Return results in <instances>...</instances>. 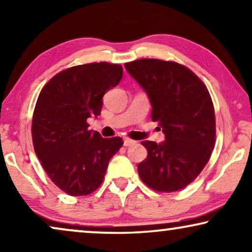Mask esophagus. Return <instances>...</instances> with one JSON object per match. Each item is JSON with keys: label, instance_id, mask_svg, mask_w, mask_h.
Listing matches in <instances>:
<instances>
[{"label": "esophagus", "instance_id": "34e87169", "mask_svg": "<svg viewBox=\"0 0 252 252\" xmlns=\"http://www.w3.org/2000/svg\"><path fill=\"white\" fill-rule=\"evenodd\" d=\"M134 143H135V141L130 140V139H128V137L124 139V146H125V147H130V146H133Z\"/></svg>", "mask_w": 252, "mask_h": 252}]
</instances>
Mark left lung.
<instances>
[{"mask_svg": "<svg viewBox=\"0 0 252 252\" xmlns=\"http://www.w3.org/2000/svg\"><path fill=\"white\" fill-rule=\"evenodd\" d=\"M128 73L149 97L151 119L165 141H143L148 156L137 165L144 184L156 191L185 188L201 173L216 142L211 96L201 79L184 65L160 60L126 63Z\"/></svg>", "mask_w": 252, "mask_h": 252, "instance_id": "left-lung-1", "label": "left lung"}]
</instances>
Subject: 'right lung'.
Returning <instances> with one entry per match:
<instances>
[{
    "label": "right lung",
    "mask_w": 252,
    "mask_h": 252,
    "mask_svg": "<svg viewBox=\"0 0 252 252\" xmlns=\"http://www.w3.org/2000/svg\"><path fill=\"white\" fill-rule=\"evenodd\" d=\"M123 78V66L105 62L78 65L57 73L44 86L33 113L34 150L51 181L71 196L95 191L119 136L103 139L87 119L101 115L103 96Z\"/></svg>",
    "instance_id": "right-lung-1"
}]
</instances>
